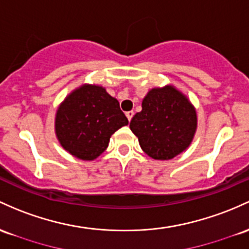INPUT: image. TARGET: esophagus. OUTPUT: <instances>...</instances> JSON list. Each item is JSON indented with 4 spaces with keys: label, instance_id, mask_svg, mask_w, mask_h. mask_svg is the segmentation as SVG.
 Instances as JSON below:
<instances>
[{
    "label": "esophagus",
    "instance_id": "esophagus-1",
    "mask_svg": "<svg viewBox=\"0 0 249 249\" xmlns=\"http://www.w3.org/2000/svg\"><path fill=\"white\" fill-rule=\"evenodd\" d=\"M125 114H126L127 119H129V122H130V120L132 119V117H133V114H135V112H133V111H127Z\"/></svg>",
    "mask_w": 249,
    "mask_h": 249
}]
</instances>
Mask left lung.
<instances>
[{"label":"left lung","mask_w":249,"mask_h":249,"mask_svg":"<svg viewBox=\"0 0 249 249\" xmlns=\"http://www.w3.org/2000/svg\"><path fill=\"white\" fill-rule=\"evenodd\" d=\"M196 127L195 107L171 85L150 89L142 103V111L130 123L142 150L160 160H171L184 151L193 141Z\"/></svg>","instance_id":"1"}]
</instances>
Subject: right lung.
I'll use <instances>...</instances> for the list:
<instances>
[{"mask_svg": "<svg viewBox=\"0 0 249 249\" xmlns=\"http://www.w3.org/2000/svg\"><path fill=\"white\" fill-rule=\"evenodd\" d=\"M129 124L116 98L97 85H83L61 103L55 116V133L66 151L93 160L108 146L111 136Z\"/></svg>", "mask_w": 249, "mask_h": 249, "instance_id": "1", "label": "right lung"}]
</instances>
